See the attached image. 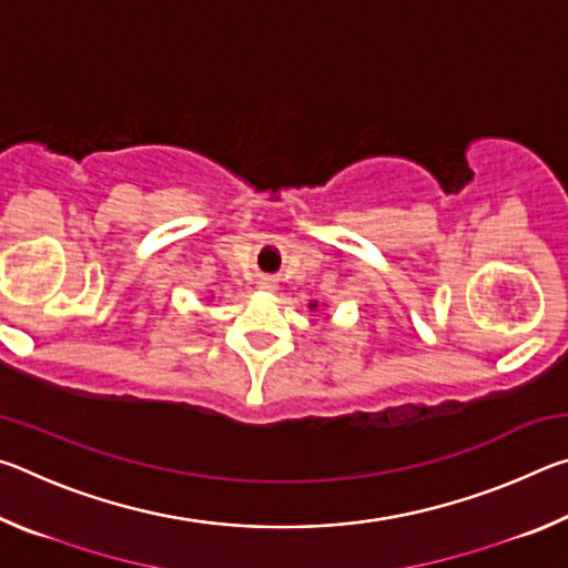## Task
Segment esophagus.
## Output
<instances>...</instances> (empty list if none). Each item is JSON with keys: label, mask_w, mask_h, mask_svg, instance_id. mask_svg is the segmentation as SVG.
I'll return each instance as SVG.
<instances>
[{"label": "esophagus", "mask_w": 568, "mask_h": 568, "mask_svg": "<svg viewBox=\"0 0 568 568\" xmlns=\"http://www.w3.org/2000/svg\"><path fill=\"white\" fill-rule=\"evenodd\" d=\"M257 287H261L263 293H275L277 291V277L261 275V277H257Z\"/></svg>", "instance_id": "obj_1"}]
</instances>
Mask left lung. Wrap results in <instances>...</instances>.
<instances>
[{
    "mask_svg": "<svg viewBox=\"0 0 568 568\" xmlns=\"http://www.w3.org/2000/svg\"><path fill=\"white\" fill-rule=\"evenodd\" d=\"M307 307H311V311H318V301H311L307 303Z\"/></svg>",
    "mask_w": 568,
    "mask_h": 568,
    "instance_id": "8db88e82",
    "label": "left lung"
}]
</instances>
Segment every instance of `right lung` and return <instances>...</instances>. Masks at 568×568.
<instances>
[{
	"instance_id": "obj_1",
	"label": "right lung",
	"mask_w": 568,
	"mask_h": 568,
	"mask_svg": "<svg viewBox=\"0 0 568 568\" xmlns=\"http://www.w3.org/2000/svg\"><path fill=\"white\" fill-rule=\"evenodd\" d=\"M207 297H210V295H207Z\"/></svg>"
}]
</instances>
